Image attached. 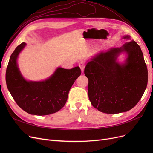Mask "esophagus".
Instances as JSON below:
<instances>
[{
	"label": "esophagus",
	"instance_id": "34e87169",
	"mask_svg": "<svg viewBox=\"0 0 153 153\" xmlns=\"http://www.w3.org/2000/svg\"><path fill=\"white\" fill-rule=\"evenodd\" d=\"M85 66V63H84V62H83V61H81L79 64H78V66H79L80 68L81 69L82 72H84Z\"/></svg>",
	"mask_w": 153,
	"mask_h": 153
}]
</instances>
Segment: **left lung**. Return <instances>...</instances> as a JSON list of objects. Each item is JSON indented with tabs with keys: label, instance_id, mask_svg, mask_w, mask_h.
I'll return each instance as SVG.
<instances>
[{
	"label": "left lung",
	"instance_id": "1",
	"mask_svg": "<svg viewBox=\"0 0 153 153\" xmlns=\"http://www.w3.org/2000/svg\"><path fill=\"white\" fill-rule=\"evenodd\" d=\"M123 39H129L124 36ZM124 52V63L117 61ZM89 80L88 95L92 105L101 112H127L141 99L147 87L148 71L140 46L135 41L101 52L88 61L84 69Z\"/></svg>",
	"mask_w": 153,
	"mask_h": 153
}]
</instances>
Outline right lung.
Wrapping results in <instances>:
<instances>
[{
  "label": "right lung",
  "instance_id": "obj_1",
  "mask_svg": "<svg viewBox=\"0 0 153 153\" xmlns=\"http://www.w3.org/2000/svg\"><path fill=\"white\" fill-rule=\"evenodd\" d=\"M25 45H18L11 55L6 73L7 89L17 105L28 114L46 115L57 112L65 105L69 90L81 75L80 68L59 67L47 80H27L17 64L18 55Z\"/></svg>",
  "mask_w": 153,
  "mask_h": 153
}]
</instances>
